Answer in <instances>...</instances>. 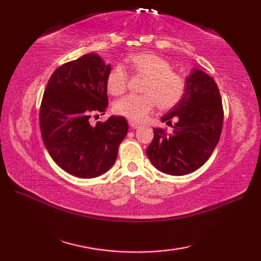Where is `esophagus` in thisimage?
Segmentation results:
<instances>
[{
  "label": "esophagus",
  "mask_w": 261,
  "mask_h": 261,
  "mask_svg": "<svg viewBox=\"0 0 261 261\" xmlns=\"http://www.w3.org/2000/svg\"><path fill=\"white\" fill-rule=\"evenodd\" d=\"M129 125L132 127V129H138V127H140V124L137 123V122H134V121H130Z\"/></svg>",
  "instance_id": "34e87169"
}]
</instances>
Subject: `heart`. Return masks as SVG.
<instances>
[{"instance_id": "1", "label": "heart", "mask_w": 261, "mask_h": 261, "mask_svg": "<svg viewBox=\"0 0 261 261\" xmlns=\"http://www.w3.org/2000/svg\"><path fill=\"white\" fill-rule=\"evenodd\" d=\"M126 64L137 74L147 76L142 95H126L114 103V112L131 121L141 122L153 111L158 103L160 109H171L178 104L186 92V83L180 75L170 70L171 66L152 53L130 55ZM127 74L122 65H115L107 79L108 91L121 95L126 90Z\"/></svg>"}]
</instances>
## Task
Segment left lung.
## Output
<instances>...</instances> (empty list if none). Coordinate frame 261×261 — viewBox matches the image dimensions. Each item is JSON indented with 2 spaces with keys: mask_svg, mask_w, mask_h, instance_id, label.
I'll return each mask as SVG.
<instances>
[{
  "mask_svg": "<svg viewBox=\"0 0 261 261\" xmlns=\"http://www.w3.org/2000/svg\"><path fill=\"white\" fill-rule=\"evenodd\" d=\"M181 101L165 114L168 125L176 120L173 134L153 129V140L147 156L158 170L171 176L193 173L203 166L218 145L223 124V108L214 80L203 70L193 68L186 77Z\"/></svg>",
  "mask_w": 261,
  "mask_h": 261,
  "instance_id": "left-lung-1",
  "label": "left lung"
}]
</instances>
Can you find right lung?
<instances>
[{"instance_id":"obj_1","label":"right lung","mask_w":261,"mask_h":261,"mask_svg":"<svg viewBox=\"0 0 261 261\" xmlns=\"http://www.w3.org/2000/svg\"><path fill=\"white\" fill-rule=\"evenodd\" d=\"M111 65L90 53L54 71L43 93L40 130L43 143L60 168L80 178H94L112 167L127 134L123 116L91 125L92 112L108 108Z\"/></svg>"}]
</instances>
